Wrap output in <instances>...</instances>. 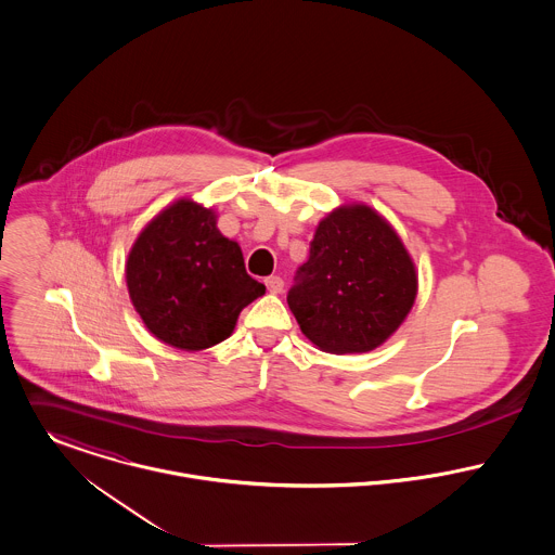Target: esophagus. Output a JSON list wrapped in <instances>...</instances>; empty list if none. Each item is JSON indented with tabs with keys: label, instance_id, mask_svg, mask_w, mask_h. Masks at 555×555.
<instances>
[{
	"label": "esophagus",
	"instance_id": "esophagus-1",
	"mask_svg": "<svg viewBox=\"0 0 555 555\" xmlns=\"http://www.w3.org/2000/svg\"><path fill=\"white\" fill-rule=\"evenodd\" d=\"M264 286H267V291H269V293L278 295V293H282V291H284V280H282L280 275H269V278L264 280Z\"/></svg>",
	"mask_w": 555,
	"mask_h": 555
}]
</instances>
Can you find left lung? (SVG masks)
<instances>
[{
  "label": "left lung",
  "instance_id": "1",
  "mask_svg": "<svg viewBox=\"0 0 555 555\" xmlns=\"http://www.w3.org/2000/svg\"><path fill=\"white\" fill-rule=\"evenodd\" d=\"M414 297V264L396 231L374 209L352 205L318 224L288 306L320 350L348 354L380 346Z\"/></svg>",
  "mask_w": 555,
  "mask_h": 555
}]
</instances>
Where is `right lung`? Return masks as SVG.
Segmentation results:
<instances>
[{
    "label": "right lung",
    "instance_id": "1",
    "mask_svg": "<svg viewBox=\"0 0 555 555\" xmlns=\"http://www.w3.org/2000/svg\"><path fill=\"white\" fill-rule=\"evenodd\" d=\"M130 299L168 346L203 350L224 341L264 286L247 275L235 241L211 209L177 201L137 238L126 264Z\"/></svg>",
    "mask_w": 555,
    "mask_h": 555
}]
</instances>
